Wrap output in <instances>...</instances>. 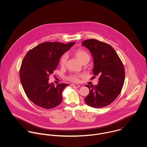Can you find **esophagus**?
<instances>
[{"label":"esophagus","mask_w":147,"mask_h":147,"mask_svg":"<svg viewBox=\"0 0 147 147\" xmlns=\"http://www.w3.org/2000/svg\"><path fill=\"white\" fill-rule=\"evenodd\" d=\"M71 86L73 87H75V88H79L80 86V85L76 84H71Z\"/></svg>","instance_id":"1"}]
</instances>
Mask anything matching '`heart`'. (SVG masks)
Instances as JSON below:
<instances>
[{
	"label": "heart",
	"instance_id": "1",
	"mask_svg": "<svg viewBox=\"0 0 147 147\" xmlns=\"http://www.w3.org/2000/svg\"><path fill=\"white\" fill-rule=\"evenodd\" d=\"M74 55L79 60L81 63H83L84 61L89 59V55L88 52L82 49H78L74 51ZM67 56L66 54H63L60 58L59 64L61 67H64L66 63ZM68 80L73 82H78L79 81V75L76 74L71 75L68 78Z\"/></svg>",
	"mask_w": 147,
	"mask_h": 147
}]
</instances>
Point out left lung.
Instances as JSON below:
<instances>
[{"instance_id":"obj_1","label":"left lung","mask_w":147,"mask_h":147,"mask_svg":"<svg viewBox=\"0 0 147 147\" xmlns=\"http://www.w3.org/2000/svg\"><path fill=\"white\" fill-rule=\"evenodd\" d=\"M82 45L93 56L94 77L100 76L97 85H86L89 93L85 101L92 107H104L113 102L122 90L125 78L123 64L113 47L106 43L89 39Z\"/></svg>"}]
</instances>
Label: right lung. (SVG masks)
<instances>
[{"mask_svg":"<svg viewBox=\"0 0 147 147\" xmlns=\"http://www.w3.org/2000/svg\"><path fill=\"white\" fill-rule=\"evenodd\" d=\"M75 42H45L28 51L21 63L19 75L28 98L45 109H53L62 101V92L68 84L55 86L49 83V76L56 69L60 58Z\"/></svg>","mask_w":147,"mask_h":147,"instance_id":"1","label":"right lung"}]
</instances>
